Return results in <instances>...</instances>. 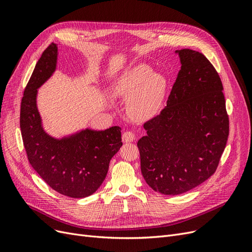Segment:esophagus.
Masks as SVG:
<instances>
[{"label": "esophagus", "instance_id": "obj_1", "mask_svg": "<svg viewBox=\"0 0 252 252\" xmlns=\"http://www.w3.org/2000/svg\"><path fill=\"white\" fill-rule=\"evenodd\" d=\"M122 140L124 143H131L135 140V134L132 131H125L122 135Z\"/></svg>", "mask_w": 252, "mask_h": 252}]
</instances>
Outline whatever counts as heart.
<instances>
[{"label": "heart", "instance_id": "b5f03b06", "mask_svg": "<svg viewBox=\"0 0 252 252\" xmlns=\"http://www.w3.org/2000/svg\"><path fill=\"white\" fill-rule=\"evenodd\" d=\"M165 75L152 71L146 64H138L113 80L110 93L114 96L129 98L127 112L136 121H146L161 110L166 91Z\"/></svg>", "mask_w": 252, "mask_h": 252}]
</instances>
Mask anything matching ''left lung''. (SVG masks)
Segmentation results:
<instances>
[{
    "label": "left lung",
    "mask_w": 252,
    "mask_h": 252,
    "mask_svg": "<svg viewBox=\"0 0 252 252\" xmlns=\"http://www.w3.org/2000/svg\"><path fill=\"white\" fill-rule=\"evenodd\" d=\"M178 73L166 107L144 124L139 140L141 171L148 186L178 195L215 173L229 134L223 85L202 53L175 50Z\"/></svg>",
    "instance_id": "1"
}]
</instances>
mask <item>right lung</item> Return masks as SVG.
Masks as SVG:
<instances>
[{
  "label": "right lung",
  "mask_w": 252,
  "mask_h": 252,
  "mask_svg": "<svg viewBox=\"0 0 252 252\" xmlns=\"http://www.w3.org/2000/svg\"><path fill=\"white\" fill-rule=\"evenodd\" d=\"M58 44L42 53L24 91L20 127L29 163L61 194L81 199L94 193L107 175L112 157L122 147L121 127L81 128L60 138L44 126L37 108L39 89L57 70Z\"/></svg>",
  "instance_id": "add662e5"
}]
</instances>
